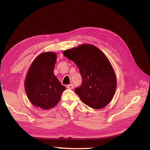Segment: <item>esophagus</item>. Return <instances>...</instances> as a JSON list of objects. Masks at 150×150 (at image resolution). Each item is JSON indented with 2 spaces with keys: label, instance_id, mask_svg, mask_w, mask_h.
<instances>
[{
  "label": "esophagus",
  "instance_id": "esophagus-1",
  "mask_svg": "<svg viewBox=\"0 0 150 150\" xmlns=\"http://www.w3.org/2000/svg\"><path fill=\"white\" fill-rule=\"evenodd\" d=\"M66 87H67V89H73V84H69V85H67V86H66Z\"/></svg>",
  "mask_w": 150,
  "mask_h": 150
}]
</instances>
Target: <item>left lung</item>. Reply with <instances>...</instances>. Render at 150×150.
<instances>
[{"label": "left lung", "instance_id": "1", "mask_svg": "<svg viewBox=\"0 0 150 150\" xmlns=\"http://www.w3.org/2000/svg\"><path fill=\"white\" fill-rule=\"evenodd\" d=\"M63 55L73 61L79 69L83 82L75 89L83 103L99 110L110 103L117 87L114 69L100 49L94 45L83 44L65 50Z\"/></svg>", "mask_w": 150, "mask_h": 150}]
</instances>
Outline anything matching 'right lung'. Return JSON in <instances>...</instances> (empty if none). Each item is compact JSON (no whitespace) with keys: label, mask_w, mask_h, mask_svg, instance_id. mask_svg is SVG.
Here are the masks:
<instances>
[{"label":"right lung","mask_w":150,"mask_h":150,"mask_svg":"<svg viewBox=\"0 0 150 150\" xmlns=\"http://www.w3.org/2000/svg\"><path fill=\"white\" fill-rule=\"evenodd\" d=\"M56 60L54 52L40 54L32 62L25 76L27 96L33 106L42 110L55 107L66 89L54 74Z\"/></svg>","instance_id":"obj_1"}]
</instances>
